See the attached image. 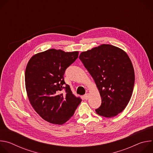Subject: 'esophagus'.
<instances>
[{"label":"esophagus","mask_w":153,"mask_h":153,"mask_svg":"<svg viewBox=\"0 0 153 153\" xmlns=\"http://www.w3.org/2000/svg\"><path fill=\"white\" fill-rule=\"evenodd\" d=\"M88 97H89V93H86L85 95H84V98H85V99H86V100H87L88 99Z\"/></svg>","instance_id":"esophagus-1"}]
</instances>
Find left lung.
Listing matches in <instances>:
<instances>
[{
  "label": "left lung",
  "mask_w": 153,
  "mask_h": 153,
  "mask_svg": "<svg viewBox=\"0 0 153 153\" xmlns=\"http://www.w3.org/2000/svg\"><path fill=\"white\" fill-rule=\"evenodd\" d=\"M79 58L95 81L102 103L97 114L111 118L122 112L131 97L134 71L131 61L123 50L102 44L82 52Z\"/></svg>",
  "instance_id": "1"
}]
</instances>
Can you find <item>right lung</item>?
I'll use <instances>...</instances> for the list:
<instances>
[{
  "instance_id": "right-lung-1",
  "label": "right lung",
  "mask_w": 153,
  "mask_h": 153,
  "mask_svg": "<svg viewBox=\"0 0 153 153\" xmlns=\"http://www.w3.org/2000/svg\"><path fill=\"white\" fill-rule=\"evenodd\" d=\"M78 55V51L50 49L32 56L27 65L25 82L30 103L43 119L51 123L67 122L82 102L65 84L63 77ZM63 88L65 94L61 91Z\"/></svg>"
}]
</instances>
